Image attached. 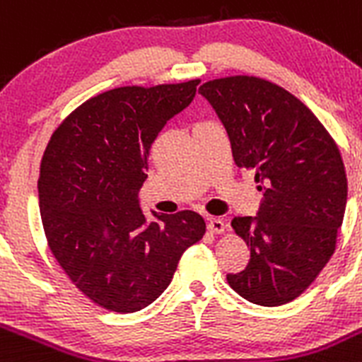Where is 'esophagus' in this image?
I'll use <instances>...</instances> for the list:
<instances>
[{
    "label": "esophagus",
    "instance_id": "1",
    "mask_svg": "<svg viewBox=\"0 0 362 362\" xmlns=\"http://www.w3.org/2000/svg\"><path fill=\"white\" fill-rule=\"evenodd\" d=\"M224 230H226V224H224V221L222 218H217V217H210L208 218V231L210 233H224Z\"/></svg>",
    "mask_w": 362,
    "mask_h": 362
}]
</instances>
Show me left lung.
<instances>
[{
	"label": "left lung",
	"instance_id": "1",
	"mask_svg": "<svg viewBox=\"0 0 362 362\" xmlns=\"http://www.w3.org/2000/svg\"><path fill=\"white\" fill-rule=\"evenodd\" d=\"M199 93L226 129L235 165L264 194L257 217L231 221L251 258L228 284L262 307L289 303L336 251L348 190L339 148L303 102L269 81L235 75Z\"/></svg>",
	"mask_w": 362,
	"mask_h": 362
}]
</instances>
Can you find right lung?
<instances>
[{"label": "right lung", "instance_id": "1", "mask_svg": "<svg viewBox=\"0 0 362 362\" xmlns=\"http://www.w3.org/2000/svg\"><path fill=\"white\" fill-rule=\"evenodd\" d=\"M197 84L102 93L75 109L46 145L37 181L46 240L69 280L102 309H145L206 231L192 210L152 211L148 222L138 201L152 144L190 105Z\"/></svg>", "mask_w": 362, "mask_h": 362}]
</instances>
